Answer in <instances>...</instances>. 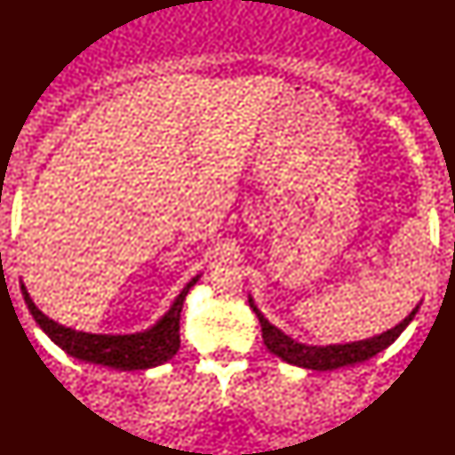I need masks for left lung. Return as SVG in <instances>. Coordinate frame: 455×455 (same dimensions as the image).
Listing matches in <instances>:
<instances>
[{
    "label": "left lung",
    "mask_w": 455,
    "mask_h": 455,
    "mask_svg": "<svg viewBox=\"0 0 455 455\" xmlns=\"http://www.w3.org/2000/svg\"><path fill=\"white\" fill-rule=\"evenodd\" d=\"M250 307L256 313L258 321L262 327V338L267 348L273 355H277L285 363L304 367V370H317V371H330L338 370V367L356 365L363 363V361L371 359L373 355L382 353L384 348H388L396 338L403 333L407 325L411 323V319L416 317L419 304L411 310L403 321H399L390 330L378 333V336L365 338V340H355V342H342V344H302L294 340L291 336H287L285 331H281L279 327H275L270 321L260 313V308L256 307L254 298L250 296Z\"/></svg>",
    "instance_id": "obj_1"
}]
</instances>
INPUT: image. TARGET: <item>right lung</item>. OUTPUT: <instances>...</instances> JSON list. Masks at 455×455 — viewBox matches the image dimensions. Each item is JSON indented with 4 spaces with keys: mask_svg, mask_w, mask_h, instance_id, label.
<instances>
[{
    "mask_svg": "<svg viewBox=\"0 0 455 455\" xmlns=\"http://www.w3.org/2000/svg\"><path fill=\"white\" fill-rule=\"evenodd\" d=\"M201 277H195L182 287L180 294L174 298L170 308L165 310L161 317L155 321L151 327L134 333H92V331H79L73 327H67L59 323V321L50 319L48 315L42 313L36 307V302L28 296L25 283L20 281L22 298H25L28 310H31L33 319L42 327V331L50 338L56 347H60L67 355L75 356V359L85 361V363L105 365L113 367V370L132 371V370H151L172 356L180 348V313L182 304L188 290L197 283Z\"/></svg>",
    "mask_w": 455,
    "mask_h": 455,
    "instance_id": "add662e5",
    "label": "right lung"
}]
</instances>
